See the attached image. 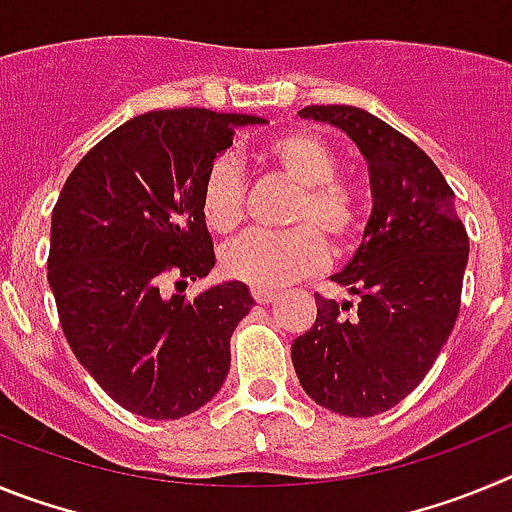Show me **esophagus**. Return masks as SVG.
I'll return each mask as SVG.
<instances>
[{
	"instance_id": "1",
	"label": "esophagus",
	"mask_w": 512,
	"mask_h": 512,
	"mask_svg": "<svg viewBox=\"0 0 512 512\" xmlns=\"http://www.w3.org/2000/svg\"><path fill=\"white\" fill-rule=\"evenodd\" d=\"M251 295H253V300L259 302V305H271V302L277 300V292H271V289L253 287V289H251Z\"/></svg>"
}]
</instances>
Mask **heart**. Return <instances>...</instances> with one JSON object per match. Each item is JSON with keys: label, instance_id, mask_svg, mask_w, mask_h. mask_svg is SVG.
Returning a JSON list of instances; mask_svg holds the SVG:
<instances>
[{"label": "heart", "instance_id": "1", "mask_svg": "<svg viewBox=\"0 0 512 512\" xmlns=\"http://www.w3.org/2000/svg\"><path fill=\"white\" fill-rule=\"evenodd\" d=\"M266 164L297 187L289 205L292 230H251L220 253L225 277L248 287L279 289L328 264V248H346L359 230V200L336 179L338 156L307 130L279 135L264 151ZM246 215V182L233 156L217 158L202 184V217L217 235H230Z\"/></svg>", "mask_w": 512, "mask_h": 512}]
</instances>
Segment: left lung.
<instances>
[{
    "mask_svg": "<svg viewBox=\"0 0 512 512\" xmlns=\"http://www.w3.org/2000/svg\"><path fill=\"white\" fill-rule=\"evenodd\" d=\"M300 117L354 140L369 166L372 215L354 259L333 274L351 302L315 295L318 318L292 343L312 400L369 418L405 400L449 341L469 259L454 192L413 140L351 104H312Z\"/></svg>",
    "mask_w": 512,
    "mask_h": 512,
    "instance_id": "8db88e82",
    "label": "left lung"
}]
</instances>
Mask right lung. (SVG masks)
I'll list each match as a JSON object with an SVG mask.
<instances>
[{
  "label": "right lung",
  "instance_id": "add662e5",
  "mask_svg": "<svg viewBox=\"0 0 512 512\" xmlns=\"http://www.w3.org/2000/svg\"><path fill=\"white\" fill-rule=\"evenodd\" d=\"M264 122L200 107L146 112L99 140L63 184L48 256L63 336L130 413L184 418L228 377L230 336L253 307L246 284H212L194 300L161 284L212 271L202 184L235 130Z\"/></svg>",
  "mask_w": 512,
  "mask_h": 512
}]
</instances>
